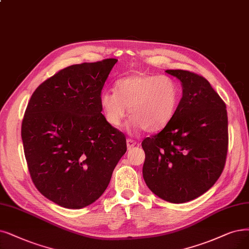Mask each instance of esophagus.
<instances>
[{
    "mask_svg": "<svg viewBox=\"0 0 249 249\" xmlns=\"http://www.w3.org/2000/svg\"><path fill=\"white\" fill-rule=\"evenodd\" d=\"M136 145H137L136 141L132 140V139H126V147H127V149H132Z\"/></svg>",
    "mask_w": 249,
    "mask_h": 249,
    "instance_id": "esophagus-1",
    "label": "esophagus"
}]
</instances>
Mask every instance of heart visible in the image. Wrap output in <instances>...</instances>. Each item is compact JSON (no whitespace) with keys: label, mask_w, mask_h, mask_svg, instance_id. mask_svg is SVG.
Returning a JSON list of instances; mask_svg holds the SVG:
<instances>
[{"label":"heart","mask_w":249,"mask_h":249,"mask_svg":"<svg viewBox=\"0 0 249 249\" xmlns=\"http://www.w3.org/2000/svg\"><path fill=\"white\" fill-rule=\"evenodd\" d=\"M178 100L180 90L174 78L138 72L119 78L115 91L102 92L100 106L114 128L122 126L128 109L131 131L156 133L171 122Z\"/></svg>","instance_id":"heart-1"}]
</instances>
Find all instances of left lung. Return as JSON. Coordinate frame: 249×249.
I'll return each instance as SVG.
<instances>
[{
  "instance_id": "1",
  "label": "left lung",
  "mask_w": 249,
  "mask_h": 249,
  "mask_svg": "<svg viewBox=\"0 0 249 249\" xmlns=\"http://www.w3.org/2000/svg\"><path fill=\"white\" fill-rule=\"evenodd\" d=\"M183 96L163 130L142 142L143 178L161 199L184 203L204 194L220 178L228 151L226 104L206 79L168 69Z\"/></svg>"
}]
</instances>
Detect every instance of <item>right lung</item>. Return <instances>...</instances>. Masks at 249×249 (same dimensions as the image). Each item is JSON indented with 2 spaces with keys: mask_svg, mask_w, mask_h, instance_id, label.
<instances>
[{
  "mask_svg": "<svg viewBox=\"0 0 249 249\" xmlns=\"http://www.w3.org/2000/svg\"><path fill=\"white\" fill-rule=\"evenodd\" d=\"M117 59L68 66L39 85L21 125L32 180L49 200L79 210L95 202L126 151L101 113L100 95Z\"/></svg>",
  "mask_w": 249,
  "mask_h": 249,
  "instance_id": "add662e5",
  "label": "right lung"
}]
</instances>
